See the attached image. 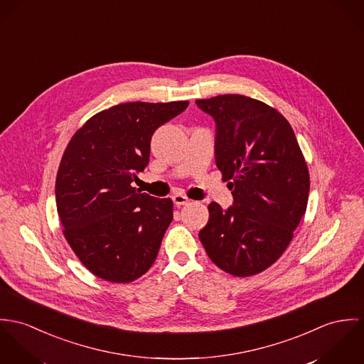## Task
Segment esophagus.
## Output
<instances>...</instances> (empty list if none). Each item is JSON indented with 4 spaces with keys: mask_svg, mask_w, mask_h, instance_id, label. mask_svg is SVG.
Listing matches in <instances>:
<instances>
[{
    "mask_svg": "<svg viewBox=\"0 0 364 364\" xmlns=\"http://www.w3.org/2000/svg\"><path fill=\"white\" fill-rule=\"evenodd\" d=\"M171 200L174 202V205H177V206H181V205H187L190 200L186 197V196H183V194H174L173 197H171Z\"/></svg>",
    "mask_w": 364,
    "mask_h": 364,
    "instance_id": "34e87169",
    "label": "esophagus"
}]
</instances>
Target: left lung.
I'll return each mask as SVG.
<instances>
[{"mask_svg":"<svg viewBox=\"0 0 364 364\" xmlns=\"http://www.w3.org/2000/svg\"><path fill=\"white\" fill-rule=\"evenodd\" d=\"M215 122V162L233 205H208L200 240L213 264L235 277L265 271L306 213L310 177L290 124L268 105L220 95L196 100Z\"/></svg>","mask_w":364,"mask_h":364,"instance_id":"1","label":"left lung"}]
</instances>
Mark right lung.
<instances>
[{"label": "right lung", "instance_id": "add662e5", "mask_svg": "<svg viewBox=\"0 0 364 364\" xmlns=\"http://www.w3.org/2000/svg\"><path fill=\"white\" fill-rule=\"evenodd\" d=\"M188 102L122 103L95 114L71 138L55 180L57 212L82 264L128 283L155 262L173 220V201L131 186L149 163L154 132Z\"/></svg>", "mask_w": 364, "mask_h": 364}]
</instances>
